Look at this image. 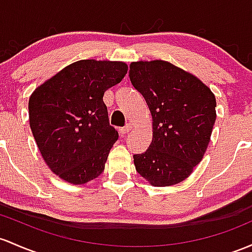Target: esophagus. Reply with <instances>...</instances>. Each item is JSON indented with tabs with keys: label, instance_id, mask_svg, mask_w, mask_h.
I'll list each match as a JSON object with an SVG mask.
<instances>
[{
	"label": "esophagus",
	"instance_id": "34e87169",
	"mask_svg": "<svg viewBox=\"0 0 252 252\" xmlns=\"http://www.w3.org/2000/svg\"><path fill=\"white\" fill-rule=\"evenodd\" d=\"M130 130H131V126H130V124H126V126H123V128H120V129H118V131H120L122 135L126 134V132H129Z\"/></svg>",
	"mask_w": 252,
	"mask_h": 252
}]
</instances>
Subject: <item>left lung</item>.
<instances>
[{
  "instance_id": "left-lung-1",
  "label": "left lung",
  "mask_w": 252,
  "mask_h": 252,
  "mask_svg": "<svg viewBox=\"0 0 252 252\" xmlns=\"http://www.w3.org/2000/svg\"><path fill=\"white\" fill-rule=\"evenodd\" d=\"M129 79L153 118L147 151L134 154L136 171L154 187L181 183L202 160L215 123L212 91L165 61L132 62Z\"/></svg>"
}]
</instances>
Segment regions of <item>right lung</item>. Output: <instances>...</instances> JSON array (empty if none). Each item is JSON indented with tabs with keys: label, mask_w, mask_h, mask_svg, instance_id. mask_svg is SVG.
<instances>
[{
	"label": "right lung",
	"mask_w": 252,
	"mask_h": 252,
	"mask_svg": "<svg viewBox=\"0 0 252 252\" xmlns=\"http://www.w3.org/2000/svg\"><path fill=\"white\" fill-rule=\"evenodd\" d=\"M123 62L82 60L30 96V126L41 157L63 181L84 184L100 175L118 132L110 126L105 91L120 84Z\"/></svg>",
	"instance_id": "1"
}]
</instances>
